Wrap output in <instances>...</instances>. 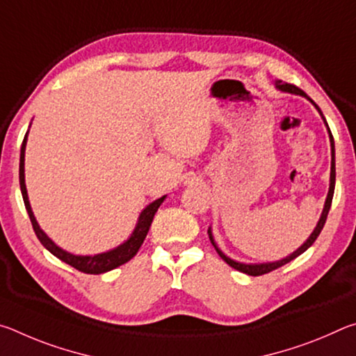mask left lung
Returning a JSON list of instances; mask_svg holds the SVG:
<instances>
[{
  "label": "left lung",
  "mask_w": 356,
  "mask_h": 356,
  "mask_svg": "<svg viewBox=\"0 0 356 356\" xmlns=\"http://www.w3.org/2000/svg\"><path fill=\"white\" fill-rule=\"evenodd\" d=\"M276 88L281 89V91H284V92L298 94V95H303V97H306V99H309L308 95H306V92L301 91L300 88L295 86V84L276 81ZM309 100H311V99H309ZM311 102H312V100H311ZM312 104H314V102H312ZM314 105H316V104H314ZM316 108H317V110H318V113L322 114L321 108H318L317 105H316ZM322 118H323V114H322ZM323 120H325V118H323ZM325 124H327V120H325ZM327 127H328V124H327ZM328 131H330V141H331V174H330V190H328L327 201H325V207H323L322 216H321V220H318V222H317V226H316V229H314V232L311 234V237H309L308 240H306V242H305L303 245H301L297 251L292 252V254H291V256H287L286 259H281V261H278V262H270V264H254V265H248V264H240V262L232 261V259H229V257H226L225 254H222V252H221L218 248H216V245H215V242H213V237H212V231H210V229H209V238L212 240V243H213V246H215L216 252H218V254H220V257L222 259V261H225L226 264L231 265L232 268H236V270H238V272L246 273V275H250V276H261V275H265V273H270V272H273V270H276V268L282 267V265H286L287 262H291L292 259H295V257H297V256H300L301 252H305L306 250L309 248V246H311L312 243L316 242V238L318 237V234H321V231H322L323 226H325V221H327V216H328L330 207H331V201H333L334 184H336V166H334V141H333V135H331V130H330V127H328Z\"/></svg>",
  "instance_id": "left-lung-1"
}]
</instances>
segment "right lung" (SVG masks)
<instances>
[{
    "mask_svg": "<svg viewBox=\"0 0 356 356\" xmlns=\"http://www.w3.org/2000/svg\"><path fill=\"white\" fill-rule=\"evenodd\" d=\"M26 136H28V134L25 135V140H23L22 150H20V190H22L23 201H25V207L28 210L29 220H31L33 229H34L35 236H38V238H39V242L44 245L53 256H56L58 259H61L63 262L72 265V267L76 268L78 272H83V273H88V275H100V273L110 272V270L119 267V265L129 262L130 259L136 254L138 250L141 248L144 238H146L147 232H149V227H150V225H152L154 215H155L156 210H159L160 204L163 202L165 196L160 197V200L154 201L152 204H149V206L143 210V213L140 215V220H138V225L135 227L134 234H131V237L125 243L118 246V248H114V250L108 251V252H104V254H97V256H75V254H70V252L61 250L59 246H56L50 238L47 237V234L39 227L38 221H35L34 215H33L31 206H29L28 193H26V186H25Z\"/></svg>",
    "mask_w": 356,
    "mask_h": 356,
    "instance_id": "right-lung-1",
    "label": "right lung"
}]
</instances>
